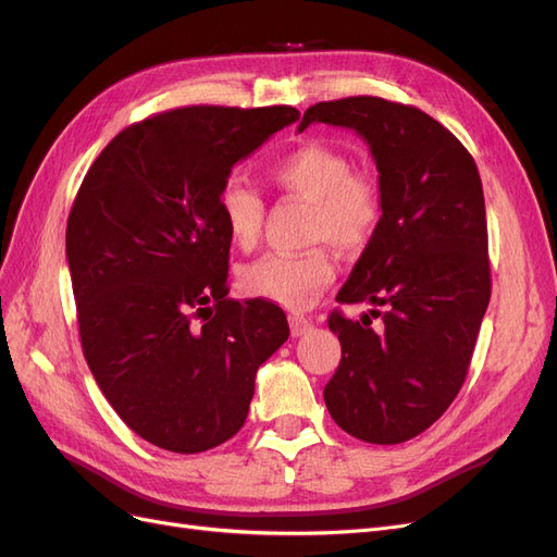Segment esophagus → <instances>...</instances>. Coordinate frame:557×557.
Masks as SVG:
<instances>
[{"instance_id": "esophagus-1", "label": "esophagus", "mask_w": 557, "mask_h": 557, "mask_svg": "<svg viewBox=\"0 0 557 557\" xmlns=\"http://www.w3.org/2000/svg\"><path fill=\"white\" fill-rule=\"evenodd\" d=\"M311 327H313L311 318H307V315H299V313H293V315H290V330H293V334H295V336L307 334Z\"/></svg>"}]
</instances>
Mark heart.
<instances>
[{
    "mask_svg": "<svg viewBox=\"0 0 557 557\" xmlns=\"http://www.w3.org/2000/svg\"><path fill=\"white\" fill-rule=\"evenodd\" d=\"M269 178L285 195L313 207L311 242H330L344 252L364 250L383 221V190L376 176L356 172L344 150L327 144H305L276 160ZM218 209L230 239L248 250L260 242L264 199L239 178L223 183ZM334 267L323 248L307 252H269L242 269V288L250 297L305 311L327 290Z\"/></svg>",
    "mask_w": 557,
    "mask_h": 557,
    "instance_id": "b5f03b06",
    "label": "heart"
}]
</instances>
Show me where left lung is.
Wrapping results in <instances>:
<instances>
[{
    "label": "left lung",
    "mask_w": 557,
    "mask_h": 557,
    "mask_svg": "<svg viewBox=\"0 0 557 557\" xmlns=\"http://www.w3.org/2000/svg\"><path fill=\"white\" fill-rule=\"evenodd\" d=\"M311 123L356 129L383 190V221L344 288L371 318H327L342 362L323 397L334 423L369 444L425 432L458 397L491 301L483 185L474 158L432 115L381 97H344L305 111Z\"/></svg>",
    "instance_id": "1"
}]
</instances>
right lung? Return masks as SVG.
<instances>
[{
  "mask_svg": "<svg viewBox=\"0 0 557 557\" xmlns=\"http://www.w3.org/2000/svg\"><path fill=\"white\" fill-rule=\"evenodd\" d=\"M293 107H183L125 127L83 178L66 262L83 356L141 440L201 453L244 425L283 309L227 299L218 195L232 166L295 123Z\"/></svg>",
  "mask_w": 557,
  "mask_h": 557,
  "instance_id": "obj_1",
  "label": "right lung"
}]
</instances>
